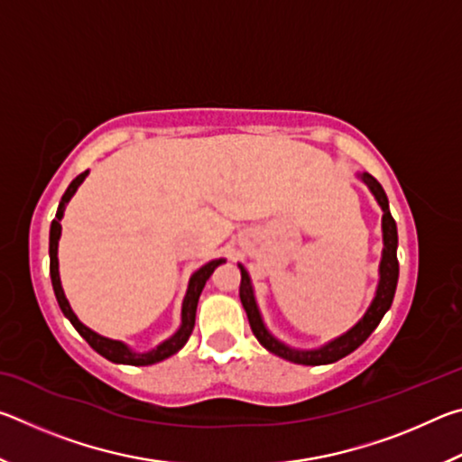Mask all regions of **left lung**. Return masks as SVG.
<instances>
[{"instance_id": "1", "label": "left lung", "mask_w": 462, "mask_h": 462, "mask_svg": "<svg viewBox=\"0 0 462 462\" xmlns=\"http://www.w3.org/2000/svg\"><path fill=\"white\" fill-rule=\"evenodd\" d=\"M356 179H361V181L369 187V191L373 193L374 201L379 203L383 212V217H381L383 250H381V263H379V283H377V289H374L371 306L366 308L363 318L358 319L353 328H348L346 332L324 342L322 346L318 348H295V346H289V344H285L283 340H279L277 336L269 330L267 324H264L261 308L259 303H256L253 279H250L245 264L238 263V269L242 275L240 301L246 310L253 334L256 336V340L269 350V353L285 358L289 363L310 365V366L330 365V363L340 361V358H344L350 353H355V350L373 334V330L379 326L383 316L387 314L391 303H393L397 277H400V263H397V226H395L393 216L389 212L387 195L383 191V187L377 179L369 173H356Z\"/></svg>"}]
</instances>
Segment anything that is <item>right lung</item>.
Segmentation results:
<instances>
[{
    "label": "right lung",
    "instance_id": "right-lung-1",
    "mask_svg": "<svg viewBox=\"0 0 462 462\" xmlns=\"http://www.w3.org/2000/svg\"><path fill=\"white\" fill-rule=\"evenodd\" d=\"M88 175H89V171H85V173H81L79 177H75L71 185L67 187L65 195L60 198L57 216H54V220L51 224V238H49L51 279H52V289H54V295H57L59 308H60L62 314H65L69 322L73 324L75 330L79 332L85 340H88L89 346L104 358H107V361L118 363V365H132V366H146V365H154V363L165 361V358L179 353V350L185 346V342L189 340V336L193 332V326H195V311H198V301H199V295L203 291V287H206V281L212 277V273L216 271V267H220L222 263H226V259L209 261L193 273V275L189 277V283H187V291H185L183 303H181V324H179V328H177L173 336H169L167 340L156 344L154 348L146 350V353H138V350L130 348L126 342L107 338V336H101L96 330H91V328L85 326L73 311L65 291H62L60 273H59V240H60V230H62L60 220H62V216H65L67 203L71 201L75 191L79 189V185L85 181V177H88Z\"/></svg>",
    "mask_w": 462,
    "mask_h": 462
}]
</instances>
